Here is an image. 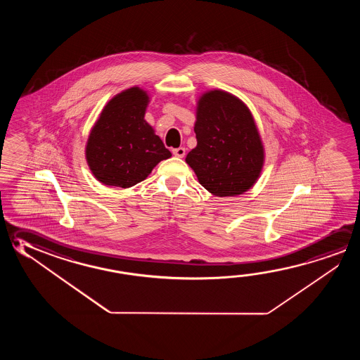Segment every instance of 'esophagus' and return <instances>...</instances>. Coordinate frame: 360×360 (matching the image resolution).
<instances>
[{
    "instance_id": "obj_1",
    "label": "esophagus",
    "mask_w": 360,
    "mask_h": 360,
    "mask_svg": "<svg viewBox=\"0 0 360 360\" xmlns=\"http://www.w3.org/2000/svg\"><path fill=\"white\" fill-rule=\"evenodd\" d=\"M172 152H173V154H174L176 157H178V158H183V157L186 155V149L183 147L176 148V149H173Z\"/></svg>"
}]
</instances>
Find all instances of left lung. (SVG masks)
Segmentation results:
<instances>
[{
	"instance_id": "8db88e82",
	"label": "left lung",
	"mask_w": 360,
	"mask_h": 360,
	"mask_svg": "<svg viewBox=\"0 0 360 360\" xmlns=\"http://www.w3.org/2000/svg\"><path fill=\"white\" fill-rule=\"evenodd\" d=\"M197 147L186 162L200 184L218 197L251 188L264 165V148L251 112L236 96L213 90L200 98L195 125Z\"/></svg>"
}]
</instances>
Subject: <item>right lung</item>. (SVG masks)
<instances>
[{"label": "right lung", "instance_id": "obj_1", "mask_svg": "<svg viewBox=\"0 0 360 360\" xmlns=\"http://www.w3.org/2000/svg\"><path fill=\"white\" fill-rule=\"evenodd\" d=\"M148 95L131 88L106 104L89 136L86 160L106 186L128 188L142 182L172 153L144 120Z\"/></svg>", "mask_w": 360, "mask_h": 360}]
</instances>
